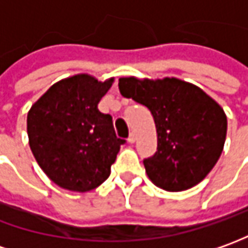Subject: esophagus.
I'll return each mask as SVG.
<instances>
[{"label":"esophagus","mask_w":248,"mask_h":248,"mask_svg":"<svg viewBox=\"0 0 248 248\" xmlns=\"http://www.w3.org/2000/svg\"><path fill=\"white\" fill-rule=\"evenodd\" d=\"M135 140H136V135L134 134V132H131L129 136H128V142H129V143H135Z\"/></svg>","instance_id":"1"}]
</instances>
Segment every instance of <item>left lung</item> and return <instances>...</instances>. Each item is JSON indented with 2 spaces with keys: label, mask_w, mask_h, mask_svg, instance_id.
<instances>
[{
  "label": "left lung",
  "mask_w": 248,
  "mask_h": 248,
  "mask_svg": "<svg viewBox=\"0 0 248 248\" xmlns=\"http://www.w3.org/2000/svg\"><path fill=\"white\" fill-rule=\"evenodd\" d=\"M123 97L144 105L157 128V151L143 159L146 173L162 190H188L205 179L220 158L227 116L205 91L187 81L165 78H121Z\"/></svg>",
  "instance_id": "left-lung-1"
}]
</instances>
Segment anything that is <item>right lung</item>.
Wrapping results in <instances>:
<instances>
[{"label": "right lung", "mask_w": 248, "mask_h": 248, "mask_svg": "<svg viewBox=\"0 0 248 248\" xmlns=\"http://www.w3.org/2000/svg\"><path fill=\"white\" fill-rule=\"evenodd\" d=\"M112 83L75 75L53 84L28 112L35 159L51 182L65 190L86 192L101 186L125 143L116 136L112 116L98 110Z\"/></svg>", "instance_id": "obj_1"}]
</instances>
